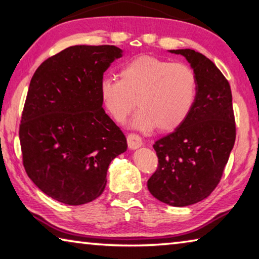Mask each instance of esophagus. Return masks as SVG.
Returning <instances> with one entry per match:
<instances>
[{
    "instance_id": "1",
    "label": "esophagus",
    "mask_w": 259,
    "mask_h": 259,
    "mask_svg": "<svg viewBox=\"0 0 259 259\" xmlns=\"http://www.w3.org/2000/svg\"><path fill=\"white\" fill-rule=\"evenodd\" d=\"M126 142H128V146L131 150H136V148L143 145V139L137 134H129L126 137Z\"/></svg>"
}]
</instances>
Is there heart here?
<instances>
[{
    "label": "heart",
    "mask_w": 259,
    "mask_h": 259,
    "mask_svg": "<svg viewBox=\"0 0 259 259\" xmlns=\"http://www.w3.org/2000/svg\"><path fill=\"white\" fill-rule=\"evenodd\" d=\"M120 80L104 78L99 94L116 122H123L137 105L131 125L143 131H172L190 115L198 93V78L182 63L153 56H139L120 69Z\"/></svg>",
    "instance_id": "1"
}]
</instances>
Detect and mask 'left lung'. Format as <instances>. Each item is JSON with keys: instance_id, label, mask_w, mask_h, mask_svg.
Instances as JSON below:
<instances>
[{"instance_id": "left-lung-1", "label": "left lung", "mask_w": 259, "mask_h": 259, "mask_svg": "<svg viewBox=\"0 0 259 259\" xmlns=\"http://www.w3.org/2000/svg\"><path fill=\"white\" fill-rule=\"evenodd\" d=\"M170 52L191 64L198 93L186 121L153 145L159 164L147 187L161 202L186 207L208 198L218 185L234 146L235 120L230 83L216 65L191 49Z\"/></svg>"}]
</instances>
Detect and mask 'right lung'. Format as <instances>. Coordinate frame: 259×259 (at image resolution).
I'll use <instances>...</instances> for the list:
<instances>
[{
  "instance_id": "obj_1",
  "label": "right lung",
  "mask_w": 259,
  "mask_h": 259,
  "mask_svg": "<svg viewBox=\"0 0 259 259\" xmlns=\"http://www.w3.org/2000/svg\"><path fill=\"white\" fill-rule=\"evenodd\" d=\"M121 57L114 46L69 47L30 80L19 126L23 163L35 185L61 203L97 199L109 163L128 147L99 94L104 72Z\"/></svg>"
}]
</instances>
